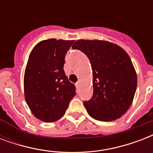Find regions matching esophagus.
I'll list each match as a JSON object with an SVG mask.
<instances>
[{
	"label": "esophagus",
	"mask_w": 153,
	"mask_h": 153,
	"mask_svg": "<svg viewBox=\"0 0 153 153\" xmlns=\"http://www.w3.org/2000/svg\"><path fill=\"white\" fill-rule=\"evenodd\" d=\"M79 85H80V82H77V83L75 84V86H76L77 87H79Z\"/></svg>",
	"instance_id": "obj_1"
}]
</instances>
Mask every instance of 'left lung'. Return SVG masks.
<instances>
[{
    "label": "left lung",
    "mask_w": 153,
    "mask_h": 153,
    "mask_svg": "<svg viewBox=\"0 0 153 153\" xmlns=\"http://www.w3.org/2000/svg\"><path fill=\"white\" fill-rule=\"evenodd\" d=\"M73 49L83 52L93 71L94 93L84 101L89 115L111 121L129 109L137 90V74L128 55L119 46L102 40H77Z\"/></svg>",
    "instance_id": "obj_1"
}]
</instances>
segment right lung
<instances>
[{
    "instance_id": "right-lung-1",
    "label": "right lung",
    "mask_w": 153,
    "mask_h": 153,
    "mask_svg": "<svg viewBox=\"0 0 153 153\" xmlns=\"http://www.w3.org/2000/svg\"><path fill=\"white\" fill-rule=\"evenodd\" d=\"M73 40L49 39L30 53L25 69V100L36 117L53 122L64 115L76 87L68 80L63 66Z\"/></svg>"
}]
</instances>
